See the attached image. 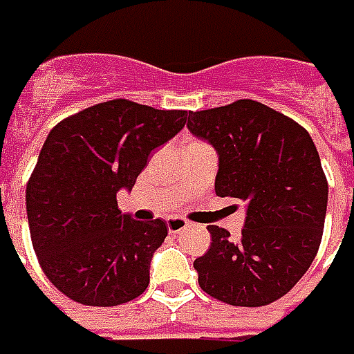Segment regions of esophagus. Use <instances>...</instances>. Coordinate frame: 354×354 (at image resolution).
Here are the masks:
<instances>
[{
	"instance_id": "34e87169",
	"label": "esophagus",
	"mask_w": 354,
	"mask_h": 354,
	"mask_svg": "<svg viewBox=\"0 0 354 354\" xmlns=\"http://www.w3.org/2000/svg\"><path fill=\"white\" fill-rule=\"evenodd\" d=\"M189 227V221L187 219H181V217H169L167 219V230L171 232V234H177V232H181Z\"/></svg>"
}]
</instances>
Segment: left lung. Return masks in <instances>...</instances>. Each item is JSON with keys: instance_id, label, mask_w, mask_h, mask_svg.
Returning <instances> with one entry per match:
<instances>
[{"instance_id": "left-lung-1", "label": "left lung", "mask_w": 354, "mask_h": 354, "mask_svg": "<svg viewBox=\"0 0 354 354\" xmlns=\"http://www.w3.org/2000/svg\"><path fill=\"white\" fill-rule=\"evenodd\" d=\"M187 127L219 154L217 196L245 204L242 238L209 225L212 245L194 261L205 293L234 307H263L299 282L324 230L328 181L305 127L242 99L189 112Z\"/></svg>"}]
</instances>
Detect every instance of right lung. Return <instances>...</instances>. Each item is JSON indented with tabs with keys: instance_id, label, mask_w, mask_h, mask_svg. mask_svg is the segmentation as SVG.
<instances>
[{
	"instance_id": "add662e5",
	"label": "right lung",
	"mask_w": 354,
	"mask_h": 354,
	"mask_svg": "<svg viewBox=\"0 0 354 354\" xmlns=\"http://www.w3.org/2000/svg\"><path fill=\"white\" fill-rule=\"evenodd\" d=\"M187 116L114 99L64 118L47 135L26 185V213L37 261L66 297L114 307L149 288L167 225L122 213L116 194L133 189L150 152Z\"/></svg>"
}]
</instances>
